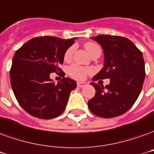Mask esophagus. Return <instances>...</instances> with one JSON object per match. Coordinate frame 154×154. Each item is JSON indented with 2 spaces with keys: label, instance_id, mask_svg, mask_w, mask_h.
<instances>
[{
  "label": "esophagus",
  "instance_id": "1",
  "mask_svg": "<svg viewBox=\"0 0 154 154\" xmlns=\"http://www.w3.org/2000/svg\"><path fill=\"white\" fill-rule=\"evenodd\" d=\"M88 84L86 82H77V86L79 88H83V87H85Z\"/></svg>",
  "mask_w": 154,
  "mask_h": 154
}]
</instances>
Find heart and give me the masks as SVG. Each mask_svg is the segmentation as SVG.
<instances>
[{
  "mask_svg": "<svg viewBox=\"0 0 154 154\" xmlns=\"http://www.w3.org/2000/svg\"><path fill=\"white\" fill-rule=\"evenodd\" d=\"M85 47L87 50V51L89 52V54H91L94 51H96L97 49H100V46L98 45L92 43V42H88L85 45ZM75 51V48L74 46L69 47L65 51V60H69L72 58L73 53ZM93 72V69L89 67H83L80 65H72L71 66H69L68 69V73L69 75H71L72 77H74L75 79H85L86 77V75L91 74Z\"/></svg>",
  "mask_w": 154,
  "mask_h": 154,
  "instance_id": "b5f03b06",
  "label": "heart"
}]
</instances>
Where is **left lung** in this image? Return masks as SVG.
Returning a JSON list of instances; mask_svg holds the SVG:
<instances>
[{"mask_svg":"<svg viewBox=\"0 0 154 154\" xmlns=\"http://www.w3.org/2000/svg\"><path fill=\"white\" fill-rule=\"evenodd\" d=\"M103 51V67L93 80L109 79V85L90 83L95 95L88 102L93 114L114 118L124 114L138 99L145 78L142 52L131 40L117 35H100L92 37Z\"/></svg>","mask_w":154,"mask_h":154,"instance_id":"left-lung-1","label":"left lung"}]
</instances>
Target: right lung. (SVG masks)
Listing matches in <instances>:
<instances>
[{
	"instance_id": "1",
	"label": "right lung",
	"mask_w": 154,
	"mask_h": 154,
	"mask_svg": "<svg viewBox=\"0 0 154 154\" xmlns=\"http://www.w3.org/2000/svg\"><path fill=\"white\" fill-rule=\"evenodd\" d=\"M75 39L35 37L14 54L10 71L11 84L20 105L30 115L50 119L64 112L76 82L65 78L62 71L64 78L55 84L50 75L61 71L59 65L63 64L65 51Z\"/></svg>"
}]
</instances>
